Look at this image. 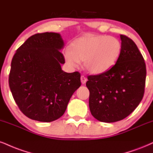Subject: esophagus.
<instances>
[{"mask_svg": "<svg viewBox=\"0 0 153 153\" xmlns=\"http://www.w3.org/2000/svg\"><path fill=\"white\" fill-rule=\"evenodd\" d=\"M80 80H81L82 84H85L86 81H87V78H86L84 75H81V77H80Z\"/></svg>", "mask_w": 153, "mask_h": 153, "instance_id": "34e87169", "label": "esophagus"}]
</instances>
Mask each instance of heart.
Returning <instances> with one entry per match:
<instances>
[{
  "instance_id": "obj_1",
  "label": "heart",
  "mask_w": 153,
  "mask_h": 153,
  "mask_svg": "<svg viewBox=\"0 0 153 153\" xmlns=\"http://www.w3.org/2000/svg\"><path fill=\"white\" fill-rule=\"evenodd\" d=\"M70 48L64 55L69 65L78 67L82 60L89 73L101 74L116 63L122 44L115 37L89 33L75 39Z\"/></svg>"
}]
</instances>
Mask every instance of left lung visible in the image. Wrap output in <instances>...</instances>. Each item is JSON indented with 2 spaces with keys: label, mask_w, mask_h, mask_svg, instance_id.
I'll return each instance as SVG.
<instances>
[{
  "label": "left lung",
  "mask_w": 153,
  "mask_h": 153,
  "mask_svg": "<svg viewBox=\"0 0 153 153\" xmlns=\"http://www.w3.org/2000/svg\"><path fill=\"white\" fill-rule=\"evenodd\" d=\"M122 51L108 71L89 75V108L93 117L104 123L126 118L138 106L145 92L146 66L133 40L120 35Z\"/></svg>",
  "instance_id": "8db88e82"
}]
</instances>
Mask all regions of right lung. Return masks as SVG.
Here are the masks:
<instances>
[{"label": "right lung", "mask_w": 153, "mask_h": 153, "mask_svg": "<svg viewBox=\"0 0 153 153\" xmlns=\"http://www.w3.org/2000/svg\"><path fill=\"white\" fill-rule=\"evenodd\" d=\"M63 46L59 33H37L13 56L9 86L19 109L29 118L47 123L58 119L81 85L80 73L61 69L65 58L60 51Z\"/></svg>", "instance_id": "right-lung-1"}]
</instances>
